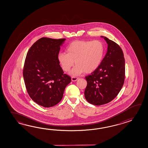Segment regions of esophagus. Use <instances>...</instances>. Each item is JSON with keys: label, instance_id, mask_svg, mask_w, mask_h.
<instances>
[{"label": "esophagus", "instance_id": "1", "mask_svg": "<svg viewBox=\"0 0 148 148\" xmlns=\"http://www.w3.org/2000/svg\"><path fill=\"white\" fill-rule=\"evenodd\" d=\"M78 79V78H77V77H73L71 78V80H72L73 82H75V81H77V80Z\"/></svg>", "mask_w": 148, "mask_h": 148}]
</instances>
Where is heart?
<instances>
[{
    "mask_svg": "<svg viewBox=\"0 0 148 148\" xmlns=\"http://www.w3.org/2000/svg\"><path fill=\"white\" fill-rule=\"evenodd\" d=\"M66 52H60L58 60L62 69L69 71L75 64L71 71L72 75H79L84 72L92 73L100 66L105 52L102 42L95 41H75L66 47Z\"/></svg>",
    "mask_w": 148,
    "mask_h": 148,
    "instance_id": "b5f03b06",
    "label": "heart"
}]
</instances>
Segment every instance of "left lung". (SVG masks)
Returning a JSON list of instances; mask_svg holds the SVG:
<instances>
[{"label":"left lung","mask_w":148,"mask_h":148,"mask_svg":"<svg viewBox=\"0 0 148 148\" xmlns=\"http://www.w3.org/2000/svg\"><path fill=\"white\" fill-rule=\"evenodd\" d=\"M101 37L108 44L107 53L97 69L85 77L87 82L85 98L90 104L97 106L113 100L125 79V59L121 48L106 37Z\"/></svg>","instance_id":"obj_1"}]
</instances>
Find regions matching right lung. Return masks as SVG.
I'll use <instances>...</instances> for the list:
<instances>
[{"label":"right lung","instance_id":"1","mask_svg":"<svg viewBox=\"0 0 148 148\" xmlns=\"http://www.w3.org/2000/svg\"><path fill=\"white\" fill-rule=\"evenodd\" d=\"M65 38H42L32 45L26 55L23 77L29 96L44 107L53 106L63 97L71 78L64 74L58 56Z\"/></svg>","mask_w":148,"mask_h":148}]
</instances>
